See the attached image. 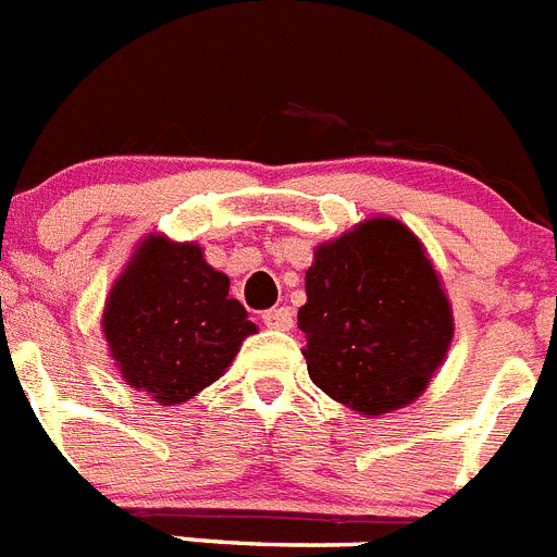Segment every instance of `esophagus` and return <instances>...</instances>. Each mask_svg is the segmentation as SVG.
<instances>
[{"label": "esophagus", "instance_id": "1", "mask_svg": "<svg viewBox=\"0 0 557 557\" xmlns=\"http://www.w3.org/2000/svg\"><path fill=\"white\" fill-rule=\"evenodd\" d=\"M263 324L272 330H290L294 327V313H290V308H272L263 313Z\"/></svg>", "mask_w": 557, "mask_h": 557}]
</instances>
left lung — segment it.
Segmentation results:
<instances>
[{
	"label": "left lung",
	"mask_w": 557,
	"mask_h": 557,
	"mask_svg": "<svg viewBox=\"0 0 557 557\" xmlns=\"http://www.w3.org/2000/svg\"><path fill=\"white\" fill-rule=\"evenodd\" d=\"M305 294L297 319L310 380L358 413L410 405L447 358L453 308L422 242L397 219H366L319 244Z\"/></svg>",
	"instance_id": "obj_1"
}]
</instances>
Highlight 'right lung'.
<instances>
[{"label": "right lung", "mask_w": 557, "mask_h": 557, "mask_svg": "<svg viewBox=\"0 0 557 557\" xmlns=\"http://www.w3.org/2000/svg\"><path fill=\"white\" fill-rule=\"evenodd\" d=\"M102 330L124 383L180 405L216 383L258 327L199 244L147 235L110 288Z\"/></svg>", "instance_id": "obj_1"}]
</instances>
